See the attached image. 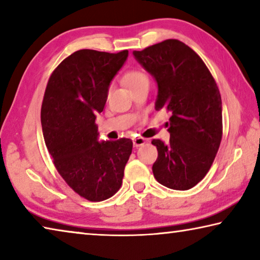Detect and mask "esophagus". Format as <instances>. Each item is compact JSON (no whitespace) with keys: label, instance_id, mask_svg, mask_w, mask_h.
Wrapping results in <instances>:
<instances>
[{"label":"esophagus","instance_id":"34e87169","mask_svg":"<svg viewBox=\"0 0 260 260\" xmlns=\"http://www.w3.org/2000/svg\"><path fill=\"white\" fill-rule=\"evenodd\" d=\"M147 142V140L146 139H143V138H141V136H139V138H135V139H133V143H134V147H136V148H139V147H141V146H143L144 143Z\"/></svg>","mask_w":260,"mask_h":260}]
</instances>
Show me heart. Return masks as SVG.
Returning a JSON list of instances; mask_svg holds the SVG:
<instances>
[{
  "mask_svg": "<svg viewBox=\"0 0 260 260\" xmlns=\"http://www.w3.org/2000/svg\"><path fill=\"white\" fill-rule=\"evenodd\" d=\"M124 81L129 89H133L134 87L139 86L140 83L149 81V78L147 74L142 71H129L125 74Z\"/></svg>",
  "mask_w": 260,
  "mask_h": 260,
  "instance_id": "obj_1",
  "label": "heart"
}]
</instances>
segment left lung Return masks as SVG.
<instances>
[{
  "label": "left lung",
  "instance_id": "obj_1",
  "mask_svg": "<svg viewBox=\"0 0 260 260\" xmlns=\"http://www.w3.org/2000/svg\"><path fill=\"white\" fill-rule=\"evenodd\" d=\"M135 59L155 79V109L170 112V142L152 140L158 157L153 177L162 186L188 190L196 186L217 155L222 136V105L217 83L201 57L170 39L141 51Z\"/></svg>",
  "mask_w": 260,
  "mask_h": 260
}]
</instances>
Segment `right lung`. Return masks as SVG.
<instances>
[{
  "label": "right lung",
  "instance_id": "1",
  "mask_svg": "<svg viewBox=\"0 0 260 260\" xmlns=\"http://www.w3.org/2000/svg\"><path fill=\"white\" fill-rule=\"evenodd\" d=\"M128 57L82 49L73 52L49 78L41 108L48 151L58 173L83 199L101 202L121 187L133 142L99 141L96 114L107 103L110 83Z\"/></svg>",
  "mask_w": 260,
  "mask_h": 260
}]
</instances>
